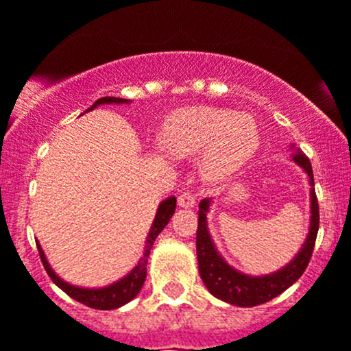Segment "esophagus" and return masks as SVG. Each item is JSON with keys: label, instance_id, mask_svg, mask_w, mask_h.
Listing matches in <instances>:
<instances>
[{"label": "esophagus", "instance_id": "esophagus-1", "mask_svg": "<svg viewBox=\"0 0 351 351\" xmlns=\"http://www.w3.org/2000/svg\"><path fill=\"white\" fill-rule=\"evenodd\" d=\"M178 203H179V206H184V208H191V206H195V203H196L195 193L189 191V189H184V191L179 195Z\"/></svg>", "mask_w": 351, "mask_h": 351}]
</instances>
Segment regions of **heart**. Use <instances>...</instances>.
I'll return each instance as SVG.
<instances>
[{
	"label": "heart",
	"mask_w": 351,
	"mask_h": 351,
	"mask_svg": "<svg viewBox=\"0 0 351 351\" xmlns=\"http://www.w3.org/2000/svg\"><path fill=\"white\" fill-rule=\"evenodd\" d=\"M167 143L178 153L205 152L203 169L220 178L241 167L258 148V131L250 117L217 108L181 113L167 129Z\"/></svg>",
	"instance_id": "1"
}]
</instances>
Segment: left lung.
<instances>
[{
    "label": "left lung",
    "mask_w": 351,
    "mask_h": 351,
    "mask_svg": "<svg viewBox=\"0 0 351 351\" xmlns=\"http://www.w3.org/2000/svg\"><path fill=\"white\" fill-rule=\"evenodd\" d=\"M293 160L308 173L310 184L313 186V172L308 156L302 149H296L293 153ZM310 199H312V220H310V232L305 245L285 269L270 274V276H263V278H250L223 262L222 256L217 253L215 246L210 239L208 229H206V212H208L210 202L202 199L198 212V231H196V255H198L199 276L208 291L217 298L232 303V305L255 306L270 302L272 298L285 293L289 286L295 285L308 267L313 246H315L317 231H319V202H317L315 189H312L310 193Z\"/></svg>",
    "instance_id": "obj_1"
}]
</instances>
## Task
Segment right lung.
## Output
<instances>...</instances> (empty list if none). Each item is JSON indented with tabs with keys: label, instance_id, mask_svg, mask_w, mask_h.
Here are the masks:
<instances>
[{
	"label": "right lung",
	"instance_id": "add662e5",
	"mask_svg": "<svg viewBox=\"0 0 351 351\" xmlns=\"http://www.w3.org/2000/svg\"><path fill=\"white\" fill-rule=\"evenodd\" d=\"M129 99H123V98H115V96H105V98H99L96 99L95 105L91 106L89 110H93L95 106L103 105V103H128ZM88 110V112H89ZM176 212V198H167L165 202H162V205L158 206V212H156L155 217V222L152 226V231H149L148 239H146V245H145V253L143 256L139 258L138 265L131 270V272L125 276L123 279H120L119 282L115 285L108 286V288H101V289H84V288H75V286L69 285V282L62 281V279L56 276L55 272L51 270V267L48 265V260H46L45 253H43L41 246L39 243L38 245V252L39 256H41V262L45 265L46 272L48 276L51 278V281L58 286L60 289L66 293L70 298L77 300L79 303L86 306H91V308H98V310H113V308H119V306L125 305V303L131 302L139 291H141L143 285H145V279H146V265H148V256L149 252L153 248V243H155L156 236L163 231L167 223H169L170 217L173 215Z\"/></svg>",
	"mask_w": 351,
	"mask_h": 351
}]
</instances>
